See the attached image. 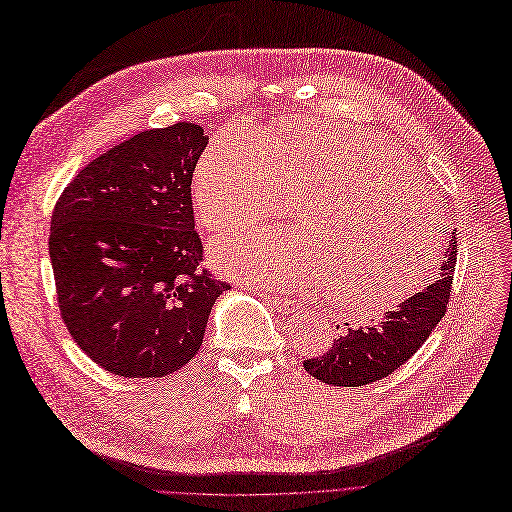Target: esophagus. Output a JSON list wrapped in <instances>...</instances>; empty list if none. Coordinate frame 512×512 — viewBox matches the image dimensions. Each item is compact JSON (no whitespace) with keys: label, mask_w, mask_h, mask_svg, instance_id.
Segmentation results:
<instances>
[{"label":"esophagus","mask_w":512,"mask_h":512,"mask_svg":"<svg viewBox=\"0 0 512 512\" xmlns=\"http://www.w3.org/2000/svg\"><path fill=\"white\" fill-rule=\"evenodd\" d=\"M265 299H268V303H272L280 311V314H297V311L301 309L299 301L288 299V297H274V295L265 293Z\"/></svg>","instance_id":"obj_1"}]
</instances>
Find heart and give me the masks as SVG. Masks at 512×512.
Returning <instances> with one entry per match:
<instances>
[{"mask_svg": "<svg viewBox=\"0 0 512 512\" xmlns=\"http://www.w3.org/2000/svg\"><path fill=\"white\" fill-rule=\"evenodd\" d=\"M192 198L209 230L286 213L299 198L305 226L230 232L217 259L268 286L330 288L332 301L368 316L425 286L446 242L435 192L368 129L297 123L268 146L221 131L196 165Z\"/></svg>", "mask_w": 512, "mask_h": 512, "instance_id": "obj_1", "label": "heart"}]
</instances>
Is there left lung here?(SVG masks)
Returning a JSON list of instances; mask_svg holds the SVG:
<instances>
[{"label": "left lung", "instance_id": "obj_1", "mask_svg": "<svg viewBox=\"0 0 512 512\" xmlns=\"http://www.w3.org/2000/svg\"><path fill=\"white\" fill-rule=\"evenodd\" d=\"M456 230L446 249L437 278L416 295L406 299L385 318L368 328H347L320 358L303 360V368L314 379L337 387H364L385 379L406 364L446 316L456 272Z\"/></svg>", "mask_w": 512, "mask_h": 512}]
</instances>
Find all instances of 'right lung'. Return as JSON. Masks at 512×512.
<instances>
[{
    "label": "right lung",
    "mask_w": 512,
    "mask_h": 512,
    "mask_svg": "<svg viewBox=\"0 0 512 512\" xmlns=\"http://www.w3.org/2000/svg\"><path fill=\"white\" fill-rule=\"evenodd\" d=\"M201 125L144 129L85 165L56 201L50 259L62 322L104 370L161 379L203 345L230 284L203 268L192 173Z\"/></svg>",
    "instance_id": "right-lung-1"
}]
</instances>
